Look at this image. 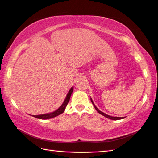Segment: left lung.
<instances>
[{
    "instance_id": "8db88e82",
    "label": "left lung",
    "mask_w": 158,
    "mask_h": 158,
    "mask_svg": "<svg viewBox=\"0 0 158 158\" xmlns=\"http://www.w3.org/2000/svg\"><path fill=\"white\" fill-rule=\"evenodd\" d=\"M91 102L92 103V104L94 105V108L96 109V110H97L98 113L101 114V115L104 116L105 117H106V118H107L111 119V120H120V119H123V118H125V117H114V116H111L107 115V114H105V113H103V112H101V111H100L99 110H98L97 107H96V106H95V105H94V103H93V101H92V98H91Z\"/></svg>"
}]
</instances>
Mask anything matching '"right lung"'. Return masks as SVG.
<instances>
[{
    "instance_id": "obj_1",
    "label": "right lung",
    "mask_w": 158,
    "mask_h": 158,
    "mask_svg": "<svg viewBox=\"0 0 158 158\" xmlns=\"http://www.w3.org/2000/svg\"><path fill=\"white\" fill-rule=\"evenodd\" d=\"M73 91V88L72 87L70 88V89L69 90V92H68V94L66 95V97L65 98V100L64 101V103H62V105L58 108L57 110H55V112H51V113H49V114H40V115H33L32 116L35 117V118H39V119H49V118H54L55 116H57L60 115V114H62L65 109H66V107L67 106V104L69 103V102L70 101V96L71 94H72V92Z\"/></svg>"
}]
</instances>
